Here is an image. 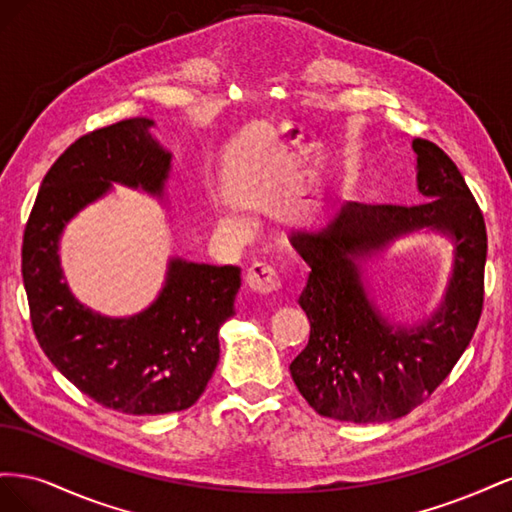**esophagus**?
Wrapping results in <instances>:
<instances>
[{
  "label": "esophagus",
  "mask_w": 512,
  "mask_h": 512,
  "mask_svg": "<svg viewBox=\"0 0 512 512\" xmlns=\"http://www.w3.org/2000/svg\"><path fill=\"white\" fill-rule=\"evenodd\" d=\"M245 282L247 288L256 294H271L282 288V280L277 271L271 265H262V262H256V265L250 267Z\"/></svg>",
  "instance_id": "34e87169"
}]
</instances>
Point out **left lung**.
<instances>
[{
    "instance_id": "1",
    "label": "left lung",
    "mask_w": 512,
    "mask_h": 512,
    "mask_svg": "<svg viewBox=\"0 0 512 512\" xmlns=\"http://www.w3.org/2000/svg\"><path fill=\"white\" fill-rule=\"evenodd\" d=\"M412 149L418 192L427 198L421 205L348 203L324 226L290 235L312 269L299 297L312 331L290 376L307 404L335 421L384 423L421 406L466 352L483 312V211L436 143L416 138ZM421 227L454 239V273L436 313L397 328L368 299L360 262Z\"/></svg>"
}]
</instances>
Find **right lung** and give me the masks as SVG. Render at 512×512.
Instances as JSON below:
<instances>
[{
    "instance_id": "obj_1",
    "label": "right lung",
    "mask_w": 512,
    "mask_h": 512,
    "mask_svg": "<svg viewBox=\"0 0 512 512\" xmlns=\"http://www.w3.org/2000/svg\"><path fill=\"white\" fill-rule=\"evenodd\" d=\"M147 117L123 119L74 141L44 175L23 235V284L36 339L49 361L96 404L123 414L194 406L220 361V327L235 316L239 267L168 262L160 297L130 318H106L74 299L59 237L111 183L162 196L170 153Z\"/></svg>"
}]
</instances>
